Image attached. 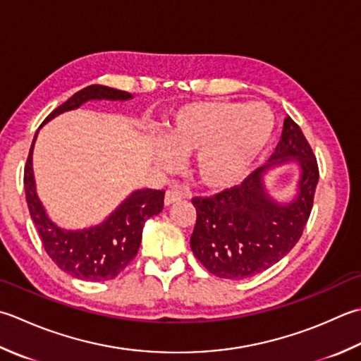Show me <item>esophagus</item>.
I'll return each mask as SVG.
<instances>
[{
  "label": "esophagus",
  "instance_id": "34e87169",
  "mask_svg": "<svg viewBox=\"0 0 361 361\" xmlns=\"http://www.w3.org/2000/svg\"><path fill=\"white\" fill-rule=\"evenodd\" d=\"M183 199H185V195H183V192H180V190L167 189L166 195H164V204H166V207H169V204H172L175 202H180Z\"/></svg>",
  "mask_w": 361,
  "mask_h": 361
}]
</instances>
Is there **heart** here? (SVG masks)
<instances>
[{
    "instance_id": "heart-1",
    "label": "heart",
    "mask_w": 361,
    "mask_h": 361,
    "mask_svg": "<svg viewBox=\"0 0 361 361\" xmlns=\"http://www.w3.org/2000/svg\"><path fill=\"white\" fill-rule=\"evenodd\" d=\"M275 117L264 103L200 102L183 106L167 120L164 142L154 157L173 164V154L195 153L192 172L202 186L214 190L241 183L269 147Z\"/></svg>"
}]
</instances>
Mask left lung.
<instances>
[{"mask_svg":"<svg viewBox=\"0 0 361 361\" xmlns=\"http://www.w3.org/2000/svg\"><path fill=\"white\" fill-rule=\"evenodd\" d=\"M291 160L301 166L298 195L289 204H279L265 192L262 175ZM317 180L319 169L312 147L299 125L286 117L280 142L266 166L239 186L213 197H194V255L221 279L243 280L269 269L300 239L312 213Z\"/></svg>","mask_w":361,"mask_h":361,"instance_id":"1","label":"left lung"}]
</instances>
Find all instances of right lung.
I'll use <instances>...</instances> for the list:
<instances>
[{
    "mask_svg": "<svg viewBox=\"0 0 361 361\" xmlns=\"http://www.w3.org/2000/svg\"><path fill=\"white\" fill-rule=\"evenodd\" d=\"M130 98H133V95L125 90L92 84L76 92L66 103L56 108L42 125L62 112L80 108L81 104L90 100L125 102ZM35 137L37 134L34 136L25 166V192L31 219L39 231L45 252L59 269L75 279L89 281L116 279L137 255L144 224L147 219L161 213L164 207V190H134L100 225L76 231L63 230L48 217L44 204L35 192L32 172V148Z\"/></svg>",
    "mask_w": 361,
    "mask_h": 361,
    "instance_id": "right-lung-1",
    "label": "right lung"
}]
</instances>
